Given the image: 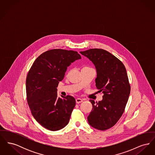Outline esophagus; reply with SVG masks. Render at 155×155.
Returning <instances> with one entry per match:
<instances>
[{"label":"esophagus","mask_w":155,"mask_h":155,"mask_svg":"<svg viewBox=\"0 0 155 155\" xmlns=\"http://www.w3.org/2000/svg\"><path fill=\"white\" fill-rule=\"evenodd\" d=\"M75 101H76V103H81L83 101H82V99H81L80 98H77V99H75Z\"/></svg>","instance_id":"1"}]
</instances>
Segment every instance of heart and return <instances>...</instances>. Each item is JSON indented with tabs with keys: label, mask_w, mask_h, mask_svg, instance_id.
Instances as JSON below:
<instances>
[{
	"label": "heart",
	"mask_w": 155,
	"mask_h": 155,
	"mask_svg": "<svg viewBox=\"0 0 155 155\" xmlns=\"http://www.w3.org/2000/svg\"><path fill=\"white\" fill-rule=\"evenodd\" d=\"M89 68V67L88 66H85L83 67V68Z\"/></svg>",
	"instance_id": "1"
}]
</instances>
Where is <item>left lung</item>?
I'll use <instances>...</instances> for the list:
<instances>
[{
    "mask_svg": "<svg viewBox=\"0 0 155 155\" xmlns=\"http://www.w3.org/2000/svg\"><path fill=\"white\" fill-rule=\"evenodd\" d=\"M80 53L95 64L96 88L103 94L101 101L89 100L92 109L88 117L89 124L99 130H106L117 123L128 100L131 87L126 68L118 58L102 49H90Z\"/></svg>",
    "mask_w": 155,
    "mask_h": 155,
    "instance_id": "8db88e82",
    "label": "left lung"
}]
</instances>
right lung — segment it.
Here are the masks:
<instances>
[{
	"instance_id": "1",
	"label": "right lung",
	"mask_w": 155,
	"mask_h": 155,
	"mask_svg": "<svg viewBox=\"0 0 155 155\" xmlns=\"http://www.w3.org/2000/svg\"><path fill=\"white\" fill-rule=\"evenodd\" d=\"M81 58L77 51L51 49L39 56L30 68L26 78L27 102L33 117L49 130H59L69 122L75 100L70 95L59 97L56 88L67 67Z\"/></svg>"
}]
</instances>
